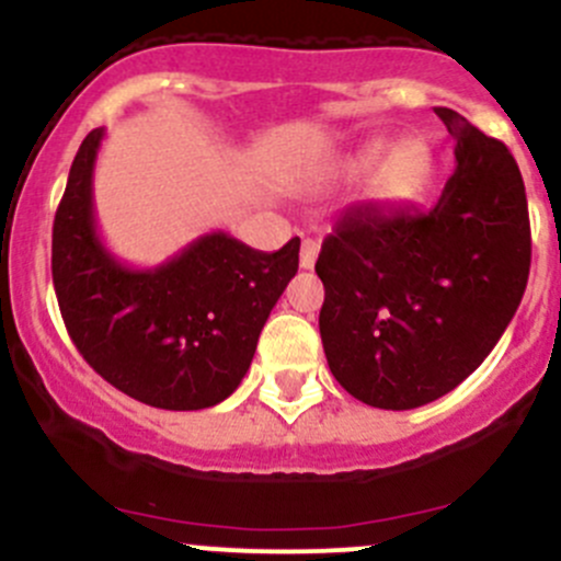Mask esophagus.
<instances>
[{
	"instance_id": "esophagus-1",
	"label": "esophagus",
	"mask_w": 561,
	"mask_h": 561,
	"mask_svg": "<svg viewBox=\"0 0 561 561\" xmlns=\"http://www.w3.org/2000/svg\"><path fill=\"white\" fill-rule=\"evenodd\" d=\"M316 256H319V242L316 240H302V253H299V267L313 270Z\"/></svg>"
}]
</instances>
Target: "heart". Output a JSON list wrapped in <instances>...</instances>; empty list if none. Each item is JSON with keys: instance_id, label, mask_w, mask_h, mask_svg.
<instances>
[{"instance_id": "1", "label": "heart", "mask_w": 561, "mask_h": 561, "mask_svg": "<svg viewBox=\"0 0 561 561\" xmlns=\"http://www.w3.org/2000/svg\"><path fill=\"white\" fill-rule=\"evenodd\" d=\"M376 168L380 171L376 172L370 187L374 196L387 204H403L423 191L425 182L431 180L434 160L428 147L420 141H403L392 152L387 141H370L343 163V174L348 180H359L374 174Z\"/></svg>"}]
</instances>
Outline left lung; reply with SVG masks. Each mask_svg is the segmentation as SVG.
Masks as SVG:
<instances>
[{
    "mask_svg": "<svg viewBox=\"0 0 561 561\" xmlns=\"http://www.w3.org/2000/svg\"><path fill=\"white\" fill-rule=\"evenodd\" d=\"M456 171L431 209L357 207L321 245L319 332L337 385L376 409H417L480 368L529 280L520 171L496 138L434 108Z\"/></svg>",
    "mask_w": 561,
    "mask_h": 561,
    "instance_id": "left-lung-1",
    "label": "left lung"
}]
</instances>
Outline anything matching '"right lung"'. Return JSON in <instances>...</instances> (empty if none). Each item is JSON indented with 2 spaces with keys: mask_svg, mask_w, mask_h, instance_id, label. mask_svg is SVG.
Masks as SVG:
<instances>
[{
  "mask_svg": "<svg viewBox=\"0 0 561 561\" xmlns=\"http://www.w3.org/2000/svg\"><path fill=\"white\" fill-rule=\"evenodd\" d=\"M103 136L98 127L81 141L54 218L51 275L65 327L125 396L169 412L215 407L251 368L264 321L297 275L299 237L264 253L213 231L158 267H127L94 224Z\"/></svg>",
  "mask_w": 561,
  "mask_h": 561,
  "instance_id": "obj_1",
  "label": "right lung"
}]
</instances>
